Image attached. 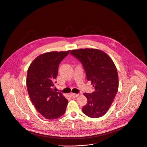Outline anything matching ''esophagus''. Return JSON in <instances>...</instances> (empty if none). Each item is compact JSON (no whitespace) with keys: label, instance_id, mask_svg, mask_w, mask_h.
Returning <instances> with one entry per match:
<instances>
[{"label":"esophagus","instance_id":"34e87169","mask_svg":"<svg viewBox=\"0 0 147 147\" xmlns=\"http://www.w3.org/2000/svg\"><path fill=\"white\" fill-rule=\"evenodd\" d=\"M71 96L73 98H76L78 96H79V94H75V93H71Z\"/></svg>","mask_w":147,"mask_h":147}]
</instances>
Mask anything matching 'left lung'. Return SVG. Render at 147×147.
<instances>
[{
    "label": "left lung",
    "mask_w": 147,
    "mask_h": 147,
    "mask_svg": "<svg viewBox=\"0 0 147 147\" xmlns=\"http://www.w3.org/2000/svg\"><path fill=\"white\" fill-rule=\"evenodd\" d=\"M70 54L82 63L87 80L94 87L93 93H84L87 103L82 111L90 118H100L109 110L118 90L116 67L108 55L97 49L73 50Z\"/></svg>",
    "instance_id": "1"
}]
</instances>
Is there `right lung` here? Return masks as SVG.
Returning <instances> with one entry per match:
<instances>
[{
	"label": "right lung",
	"instance_id": "1",
	"mask_svg": "<svg viewBox=\"0 0 147 147\" xmlns=\"http://www.w3.org/2000/svg\"><path fill=\"white\" fill-rule=\"evenodd\" d=\"M70 51L42 54L28 68L26 86L29 96L37 111L45 119L58 118L65 112L68 100L55 90L54 84L58 65Z\"/></svg>",
	"mask_w": 147,
	"mask_h": 147
}]
</instances>
